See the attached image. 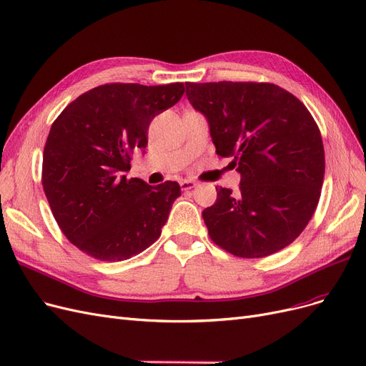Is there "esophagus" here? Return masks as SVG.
<instances>
[{
    "label": "esophagus",
    "instance_id": "34e87169",
    "mask_svg": "<svg viewBox=\"0 0 366 366\" xmlns=\"http://www.w3.org/2000/svg\"><path fill=\"white\" fill-rule=\"evenodd\" d=\"M180 186H182L183 191H189V189H194L197 186V183L194 180H182Z\"/></svg>",
    "mask_w": 366,
    "mask_h": 366
}]
</instances>
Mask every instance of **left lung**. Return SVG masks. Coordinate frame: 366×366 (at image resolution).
<instances>
[{
	"instance_id": "8db88e82",
	"label": "left lung",
	"mask_w": 366,
	"mask_h": 366,
	"mask_svg": "<svg viewBox=\"0 0 366 366\" xmlns=\"http://www.w3.org/2000/svg\"><path fill=\"white\" fill-rule=\"evenodd\" d=\"M206 115L216 153L234 157L239 192L216 187L204 209L210 239L242 258H262L293 243L311 221L325 179L320 129L302 102L270 82H186Z\"/></svg>"
}]
</instances>
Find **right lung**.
<instances>
[{"mask_svg": "<svg viewBox=\"0 0 366 366\" xmlns=\"http://www.w3.org/2000/svg\"><path fill=\"white\" fill-rule=\"evenodd\" d=\"M183 93L182 82L99 85L52 123L43 150V191L58 227L86 255L123 261L159 239L180 184L149 186L123 172L134 152L147 147L152 120Z\"/></svg>", "mask_w": 366, "mask_h": 366, "instance_id": "add662e5", "label": "right lung"}]
</instances>
